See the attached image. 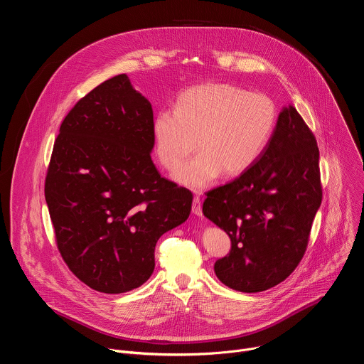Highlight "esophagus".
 I'll list each match as a JSON object with an SVG mask.
<instances>
[{
    "mask_svg": "<svg viewBox=\"0 0 364 364\" xmlns=\"http://www.w3.org/2000/svg\"><path fill=\"white\" fill-rule=\"evenodd\" d=\"M191 210L196 216H201L203 215V210H201V200L198 196H196L193 198V204H191Z\"/></svg>",
    "mask_w": 364,
    "mask_h": 364,
    "instance_id": "obj_1",
    "label": "esophagus"
}]
</instances>
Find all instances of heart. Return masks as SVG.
Instances as JSON below:
<instances>
[{"label":"heart","instance_id":"1","mask_svg":"<svg viewBox=\"0 0 364 364\" xmlns=\"http://www.w3.org/2000/svg\"><path fill=\"white\" fill-rule=\"evenodd\" d=\"M277 125L274 100L232 83H203L183 90L173 109L152 119L154 152L160 164L177 170L174 178L191 190L209 187L222 173L236 177L247 171L265 151Z\"/></svg>","mask_w":364,"mask_h":364}]
</instances>
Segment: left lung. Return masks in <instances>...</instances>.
<instances>
[{
  "instance_id": "left-lung-1",
  "label": "left lung",
  "mask_w": 364,
  "mask_h": 364,
  "mask_svg": "<svg viewBox=\"0 0 364 364\" xmlns=\"http://www.w3.org/2000/svg\"><path fill=\"white\" fill-rule=\"evenodd\" d=\"M318 160L314 134L289 105L259 160L205 194L203 215L232 242L229 255L215 264L226 287L267 291L298 267L323 198Z\"/></svg>"
}]
</instances>
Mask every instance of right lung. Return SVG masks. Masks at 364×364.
<instances>
[{"label":"right lung","instance_id":"obj_1","mask_svg":"<svg viewBox=\"0 0 364 364\" xmlns=\"http://www.w3.org/2000/svg\"><path fill=\"white\" fill-rule=\"evenodd\" d=\"M152 107L127 75L82 97L60 125L44 196L69 269L122 294L154 272L157 240L188 219L193 194L151 160Z\"/></svg>","mask_w":364,"mask_h":364}]
</instances>
